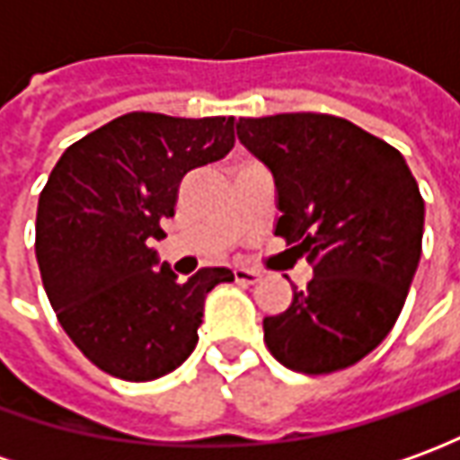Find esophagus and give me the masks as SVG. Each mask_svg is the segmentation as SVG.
I'll return each instance as SVG.
<instances>
[{"label":"esophagus","instance_id":"obj_1","mask_svg":"<svg viewBox=\"0 0 460 460\" xmlns=\"http://www.w3.org/2000/svg\"><path fill=\"white\" fill-rule=\"evenodd\" d=\"M233 273H235L237 283H255V280L261 279V273H258V270H251V268H235Z\"/></svg>","mask_w":460,"mask_h":460}]
</instances>
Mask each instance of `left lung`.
Returning a JSON list of instances; mask_svg holds the SVG:
<instances>
[{"label": "left lung", "mask_w": 460, "mask_h": 460, "mask_svg": "<svg viewBox=\"0 0 460 460\" xmlns=\"http://www.w3.org/2000/svg\"><path fill=\"white\" fill-rule=\"evenodd\" d=\"M237 138L276 180V235L314 268L263 319L268 349L304 375L357 365L395 326L420 263L418 181L395 146L329 113L240 119Z\"/></svg>", "instance_id": "obj_1"}]
</instances>
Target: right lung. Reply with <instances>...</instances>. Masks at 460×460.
<instances>
[{
  "mask_svg": "<svg viewBox=\"0 0 460 460\" xmlns=\"http://www.w3.org/2000/svg\"><path fill=\"white\" fill-rule=\"evenodd\" d=\"M235 144L233 116L134 111L67 146L40 192L35 255L65 334L98 369L164 377L194 352L205 298L233 280L202 268L180 283L151 240L174 217L181 180Z\"/></svg>",
  "mask_w": 460,
  "mask_h": 460,
  "instance_id": "1",
  "label": "right lung"
}]
</instances>
